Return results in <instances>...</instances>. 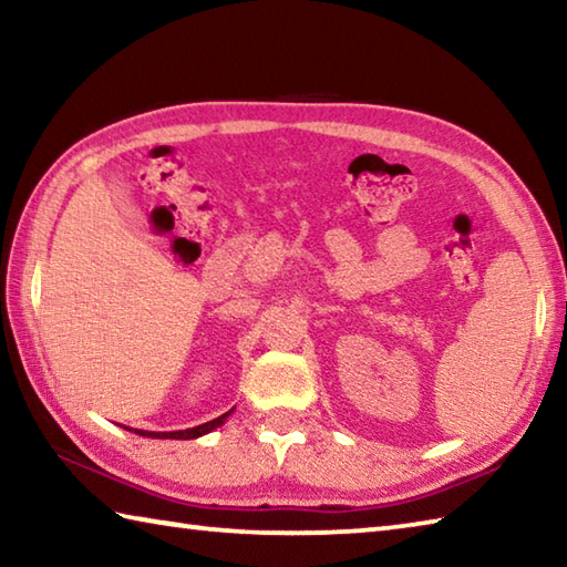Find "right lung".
<instances>
[{"instance_id":"1","label":"right lung","mask_w":567,"mask_h":567,"mask_svg":"<svg viewBox=\"0 0 567 567\" xmlns=\"http://www.w3.org/2000/svg\"><path fill=\"white\" fill-rule=\"evenodd\" d=\"M231 412H234V409H228L226 414L207 421V424H199V426H195V429H185V431H143V429H128V426H124V429L134 431V433H138V436H146V439H175V441H187V439H199V436H204V433L219 429Z\"/></svg>"}]
</instances>
